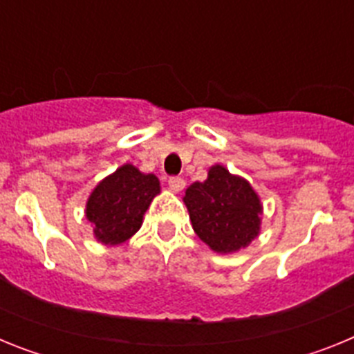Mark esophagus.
<instances>
[{"mask_svg": "<svg viewBox=\"0 0 354 354\" xmlns=\"http://www.w3.org/2000/svg\"><path fill=\"white\" fill-rule=\"evenodd\" d=\"M168 186H170V189L174 193H179L183 192L184 186H186V180L180 179V177H170V179H168Z\"/></svg>", "mask_w": 354, "mask_h": 354, "instance_id": "1", "label": "esophagus"}]
</instances>
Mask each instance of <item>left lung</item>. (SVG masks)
Segmentation results:
<instances>
[{
	"label": "left lung",
	"mask_w": 354,
	"mask_h": 354,
	"mask_svg": "<svg viewBox=\"0 0 354 354\" xmlns=\"http://www.w3.org/2000/svg\"><path fill=\"white\" fill-rule=\"evenodd\" d=\"M196 236L216 253H234L261 234L262 204L252 184L223 167L209 168L204 183H193L184 195Z\"/></svg>",
	"instance_id": "left-lung-1"
}]
</instances>
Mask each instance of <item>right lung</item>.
<instances>
[{
	"label": "right lung",
	"mask_w": 354,
	"mask_h": 354,
	"mask_svg": "<svg viewBox=\"0 0 354 354\" xmlns=\"http://www.w3.org/2000/svg\"><path fill=\"white\" fill-rule=\"evenodd\" d=\"M161 193L154 174H143L126 162L93 187L84 216L93 225V237L108 246L122 245L138 232L150 202Z\"/></svg>",
	"instance_id": "right-lung-1"
}]
</instances>
